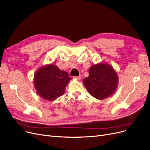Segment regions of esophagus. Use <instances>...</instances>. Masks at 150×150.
Returning <instances> with one entry per match:
<instances>
[{
    "label": "esophagus",
    "instance_id": "obj_1",
    "mask_svg": "<svg viewBox=\"0 0 150 150\" xmlns=\"http://www.w3.org/2000/svg\"><path fill=\"white\" fill-rule=\"evenodd\" d=\"M75 78V79H76V80H80V79H81V76L80 75V76H75L74 77Z\"/></svg>",
    "mask_w": 150,
    "mask_h": 150
}]
</instances>
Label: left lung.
Instances as JSON below:
<instances>
[{
  "mask_svg": "<svg viewBox=\"0 0 150 150\" xmlns=\"http://www.w3.org/2000/svg\"><path fill=\"white\" fill-rule=\"evenodd\" d=\"M118 76L117 72L105 63L91 66L89 76L83 80V83L93 97L103 100L113 95L117 88Z\"/></svg>",
  "mask_w": 150,
  "mask_h": 150,
  "instance_id": "1",
  "label": "left lung"
}]
</instances>
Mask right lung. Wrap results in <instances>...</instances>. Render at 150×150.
I'll list each match as a JSON object with an SVG mask.
<instances>
[{"mask_svg":"<svg viewBox=\"0 0 150 150\" xmlns=\"http://www.w3.org/2000/svg\"><path fill=\"white\" fill-rule=\"evenodd\" d=\"M71 79L67 72L60 70L55 65L50 64L36 71L33 83L42 98L54 101L64 93Z\"/></svg>","mask_w":150,"mask_h":150,"instance_id":"obj_1","label":"right lung"}]
</instances>
